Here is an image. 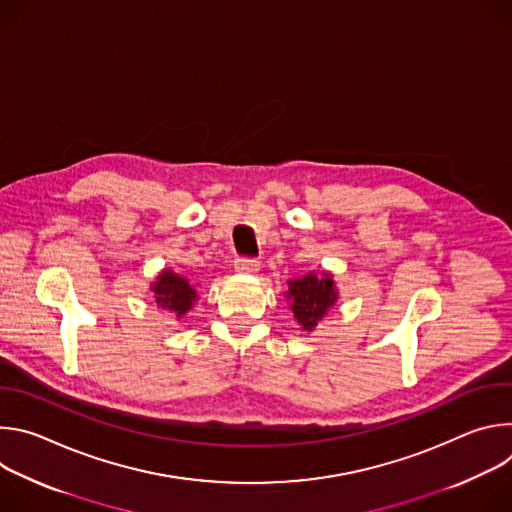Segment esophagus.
I'll return each instance as SVG.
<instances>
[{
    "label": "esophagus",
    "instance_id": "1",
    "mask_svg": "<svg viewBox=\"0 0 512 512\" xmlns=\"http://www.w3.org/2000/svg\"><path fill=\"white\" fill-rule=\"evenodd\" d=\"M235 271L243 275H253L259 271V263L255 259H237L235 261Z\"/></svg>",
    "mask_w": 512,
    "mask_h": 512
}]
</instances>
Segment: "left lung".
I'll use <instances>...</instances> for the list:
<instances>
[{
	"instance_id": "obj_1",
	"label": "left lung",
	"mask_w": 512,
	"mask_h": 512,
	"mask_svg": "<svg viewBox=\"0 0 512 512\" xmlns=\"http://www.w3.org/2000/svg\"><path fill=\"white\" fill-rule=\"evenodd\" d=\"M285 300L304 332H312L318 322L338 302V287L330 271H310L302 277L287 279Z\"/></svg>"
}]
</instances>
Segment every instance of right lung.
Here are the masks:
<instances>
[{"mask_svg": "<svg viewBox=\"0 0 512 512\" xmlns=\"http://www.w3.org/2000/svg\"><path fill=\"white\" fill-rule=\"evenodd\" d=\"M150 291L156 306L174 314L176 318L186 316V312H190L198 300L196 285L172 269H162L154 277Z\"/></svg>", "mask_w": 512, "mask_h": 512, "instance_id": "1", "label": "right lung"}]
</instances>
